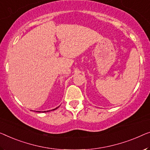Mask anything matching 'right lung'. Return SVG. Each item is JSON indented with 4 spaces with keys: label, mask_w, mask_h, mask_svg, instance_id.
<instances>
[{
    "label": "right lung",
    "mask_w": 150,
    "mask_h": 150,
    "mask_svg": "<svg viewBox=\"0 0 150 150\" xmlns=\"http://www.w3.org/2000/svg\"><path fill=\"white\" fill-rule=\"evenodd\" d=\"M57 108H58V107H57ZM57 108H54V109H53V110H55V109H57ZM49 111H50V110H47V111H44V112H49Z\"/></svg>",
    "instance_id": "obj_1"
}]
</instances>
